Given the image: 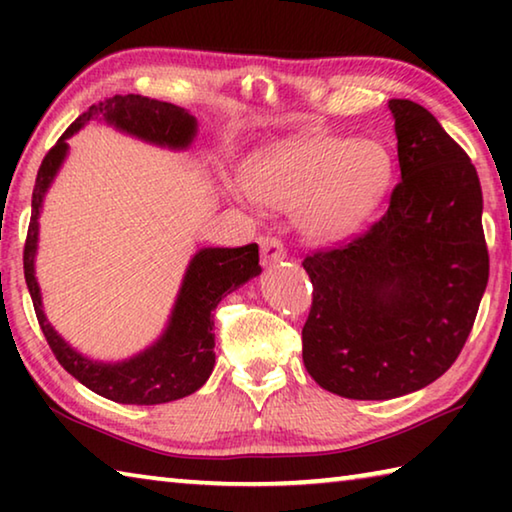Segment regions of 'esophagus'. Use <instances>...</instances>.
Returning a JSON list of instances; mask_svg holds the SVG:
<instances>
[{"mask_svg":"<svg viewBox=\"0 0 512 512\" xmlns=\"http://www.w3.org/2000/svg\"><path fill=\"white\" fill-rule=\"evenodd\" d=\"M259 244H262L264 255H271V257H282V255H284L282 244H280V241H277V239H268V237H264L262 241H259Z\"/></svg>","mask_w":512,"mask_h":512,"instance_id":"obj_1","label":"esophagus"}]
</instances>
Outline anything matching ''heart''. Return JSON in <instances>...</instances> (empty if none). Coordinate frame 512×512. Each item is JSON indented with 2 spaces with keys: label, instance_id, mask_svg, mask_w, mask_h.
Returning <instances> with one entry per match:
<instances>
[{
  "label": "heart",
  "instance_id": "1",
  "mask_svg": "<svg viewBox=\"0 0 512 512\" xmlns=\"http://www.w3.org/2000/svg\"><path fill=\"white\" fill-rule=\"evenodd\" d=\"M357 201V194L348 189L345 185H332L327 183L323 185V192H320V203H323L325 212L339 214L343 219H348L352 203Z\"/></svg>",
  "mask_w": 512,
  "mask_h": 512
}]
</instances>
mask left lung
I'll use <instances>...</instances> for the list:
<instances>
[{
  "label": "left lung",
  "instance_id": "1",
  "mask_svg": "<svg viewBox=\"0 0 512 512\" xmlns=\"http://www.w3.org/2000/svg\"><path fill=\"white\" fill-rule=\"evenodd\" d=\"M103 124L135 140L169 151L192 149L198 135V121L192 112L167 101L149 99L142 94H115L90 106L67 128L45 160H42L31 198V223L24 244V280L31 293L42 334L56 354L60 366L106 400L119 404H162L192 395L205 384L214 368L212 311L223 293L246 284L259 275L257 259L250 248H198L189 257L180 287L162 332L124 359H94L74 348L58 329L49 323L42 291L36 277L40 244V216L45 196L63 169L69 140L85 126Z\"/></svg>",
  "mask_w": 512,
  "mask_h": 512
}]
</instances>
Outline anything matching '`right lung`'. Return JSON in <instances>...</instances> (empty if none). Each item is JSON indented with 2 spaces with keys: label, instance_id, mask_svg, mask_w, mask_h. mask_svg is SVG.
<instances>
[{
  "label": "right lung",
  "instance_id": "add662e5",
  "mask_svg": "<svg viewBox=\"0 0 512 512\" xmlns=\"http://www.w3.org/2000/svg\"><path fill=\"white\" fill-rule=\"evenodd\" d=\"M400 183L363 237L302 266L314 302L302 359L329 393L395 400L456 361L488 284L476 171L429 110L391 99Z\"/></svg>",
  "mask_w": 512,
  "mask_h": 512
}]
</instances>
